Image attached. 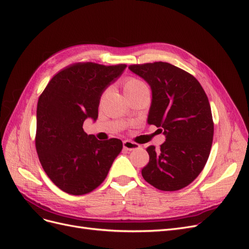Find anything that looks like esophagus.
<instances>
[{
	"label": "esophagus",
	"mask_w": 249,
	"mask_h": 249,
	"mask_svg": "<svg viewBox=\"0 0 249 249\" xmlns=\"http://www.w3.org/2000/svg\"><path fill=\"white\" fill-rule=\"evenodd\" d=\"M123 145H124V148L126 150H134V149L139 148V144H137V143H135V142L129 141V140H124L123 142Z\"/></svg>",
	"instance_id": "obj_1"
}]
</instances>
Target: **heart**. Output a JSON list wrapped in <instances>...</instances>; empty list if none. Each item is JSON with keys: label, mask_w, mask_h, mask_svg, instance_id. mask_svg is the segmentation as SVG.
<instances>
[{"label": "heart", "mask_w": 249, "mask_h": 249, "mask_svg": "<svg viewBox=\"0 0 249 249\" xmlns=\"http://www.w3.org/2000/svg\"><path fill=\"white\" fill-rule=\"evenodd\" d=\"M144 88H146L144 83L141 82L138 79L127 78L124 82V94L125 93H130V92H134V91H138V90L144 89Z\"/></svg>", "instance_id": "b5f03b06"}]
</instances>
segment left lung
I'll return each mask as SVG.
<instances>
[{"label": "left lung", "instance_id": "8db88e82", "mask_svg": "<svg viewBox=\"0 0 249 249\" xmlns=\"http://www.w3.org/2000/svg\"><path fill=\"white\" fill-rule=\"evenodd\" d=\"M152 90L147 124L160 127L165 142L146 148L149 162L142 169L148 184L177 191L191 184L205 167L212 146L214 124L208 96L190 73L166 63L130 65Z\"/></svg>", "mask_w": 249, "mask_h": 249}]
</instances>
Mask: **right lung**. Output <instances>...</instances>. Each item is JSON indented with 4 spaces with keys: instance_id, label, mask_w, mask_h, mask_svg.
<instances>
[{
    "instance_id": "right-lung-1",
    "label": "right lung",
    "mask_w": 249,
    "mask_h": 249,
    "mask_svg": "<svg viewBox=\"0 0 249 249\" xmlns=\"http://www.w3.org/2000/svg\"><path fill=\"white\" fill-rule=\"evenodd\" d=\"M125 67L73 64L55 74L39 96L36 150L48 177L66 193L84 195L94 190L122 152V140H97L84 132L83 124L87 118L97 119L102 94Z\"/></svg>"
}]
</instances>
